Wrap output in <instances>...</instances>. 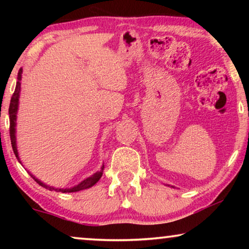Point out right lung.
I'll return each mask as SVG.
<instances>
[{"mask_svg": "<svg viewBox=\"0 0 249 249\" xmlns=\"http://www.w3.org/2000/svg\"><path fill=\"white\" fill-rule=\"evenodd\" d=\"M21 69L19 70L18 72V81H17V85H16V89H15V93H13L12 97H11V101H10V107H9V115H10V138H11V145H12V148H13V153L16 154V158L19 160V156H18V151H17V142H16V119H17V110H18V101H19V93H20V80H21ZM20 162V160H19ZM103 170H104V165L102 166V169L100 171H97L96 173H94L93 176L89 177V178L85 179L84 181H81L79 185L72 187V188H66V189H57V188H53V187H50L45 185V183H43L42 181H39L38 179H36L35 177L32 176L34 179H35V181L40 185L44 188L46 189H50V190H55V192H61V193H74V192H79V190H83V189H87L89 188V187L94 186L95 183H96L98 180L101 179L102 175H103Z\"/></svg>", "mask_w": 249, "mask_h": 249, "instance_id": "right-lung-1", "label": "right lung"}]
</instances>
